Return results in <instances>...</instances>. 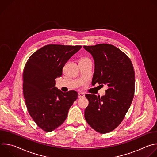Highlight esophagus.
Masks as SVG:
<instances>
[{
    "mask_svg": "<svg viewBox=\"0 0 157 157\" xmlns=\"http://www.w3.org/2000/svg\"><path fill=\"white\" fill-rule=\"evenodd\" d=\"M84 97V94L82 93H80L78 94V98H82Z\"/></svg>",
    "mask_w": 157,
    "mask_h": 157,
    "instance_id": "esophagus-1",
    "label": "esophagus"
}]
</instances>
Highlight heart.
Listing matches in <instances>:
<instances>
[{
    "label": "heart",
    "mask_w": 157,
    "mask_h": 157,
    "mask_svg": "<svg viewBox=\"0 0 157 157\" xmlns=\"http://www.w3.org/2000/svg\"><path fill=\"white\" fill-rule=\"evenodd\" d=\"M85 59H88V58H82V59L81 60H85Z\"/></svg>",
    "instance_id": "obj_1"
}]
</instances>
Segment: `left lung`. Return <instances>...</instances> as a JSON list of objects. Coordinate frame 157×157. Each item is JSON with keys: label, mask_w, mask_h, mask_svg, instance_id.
<instances>
[{"label": "left lung", "mask_w": 157, "mask_h": 157, "mask_svg": "<svg viewBox=\"0 0 157 157\" xmlns=\"http://www.w3.org/2000/svg\"><path fill=\"white\" fill-rule=\"evenodd\" d=\"M94 60L92 84L107 86L105 94L100 98L87 94L88 106L84 117L94 130L106 133L122 121L131 105L135 89V73L130 58L121 50L109 44L84 46Z\"/></svg>", "instance_id": "left-lung-1"}]
</instances>
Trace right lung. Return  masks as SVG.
Wrapping results in <instances>:
<instances>
[{
	"mask_svg": "<svg viewBox=\"0 0 157 157\" xmlns=\"http://www.w3.org/2000/svg\"><path fill=\"white\" fill-rule=\"evenodd\" d=\"M81 46L48 44L35 52L24 70L23 91L29 113L35 123L45 132H52L66 120L68 110L78 94L62 92L55 87L66 62Z\"/></svg>",
	"mask_w": 157,
	"mask_h": 157,
	"instance_id": "add662e5",
	"label": "right lung"
}]
</instances>
